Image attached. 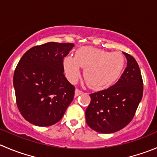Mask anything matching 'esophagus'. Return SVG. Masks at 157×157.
Returning a JSON list of instances; mask_svg holds the SVG:
<instances>
[{"label": "esophagus", "mask_w": 157, "mask_h": 157, "mask_svg": "<svg viewBox=\"0 0 157 157\" xmlns=\"http://www.w3.org/2000/svg\"><path fill=\"white\" fill-rule=\"evenodd\" d=\"M82 93H83V92H82V91L80 90L77 89V88L75 90V96H79V95H80V94H81Z\"/></svg>", "instance_id": "obj_1"}]
</instances>
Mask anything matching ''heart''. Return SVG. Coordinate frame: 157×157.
Returning <instances> with one entry per match:
<instances>
[{
    "label": "heart",
    "mask_w": 157,
    "mask_h": 157,
    "mask_svg": "<svg viewBox=\"0 0 157 157\" xmlns=\"http://www.w3.org/2000/svg\"><path fill=\"white\" fill-rule=\"evenodd\" d=\"M125 59L120 53L83 47L76 52L75 57L63 59V67L68 80L76 82L84 68V79L94 89H103L118 80L124 71Z\"/></svg>",
    "instance_id": "obj_1"
}]
</instances>
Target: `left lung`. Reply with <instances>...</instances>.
I'll use <instances>...</instances> for the list:
<instances>
[{"instance_id":"left-lung-1","label":"left lung","mask_w":157,"mask_h":157,"mask_svg":"<svg viewBox=\"0 0 157 157\" xmlns=\"http://www.w3.org/2000/svg\"><path fill=\"white\" fill-rule=\"evenodd\" d=\"M124 54L127 66L119 80L108 89L90 94L86 121L99 133H112L128 125L142 99L144 83L139 65L134 57Z\"/></svg>"}]
</instances>
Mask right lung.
<instances>
[{"label":"right lung","instance_id":"add662e5","mask_svg":"<svg viewBox=\"0 0 157 157\" xmlns=\"http://www.w3.org/2000/svg\"><path fill=\"white\" fill-rule=\"evenodd\" d=\"M74 47L49 42L31 48L18 62L13 80L16 102L30 124L54 125L72 102L75 87L63 74V58Z\"/></svg>","mask_w":157,"mask_h":157}]
</instances>
